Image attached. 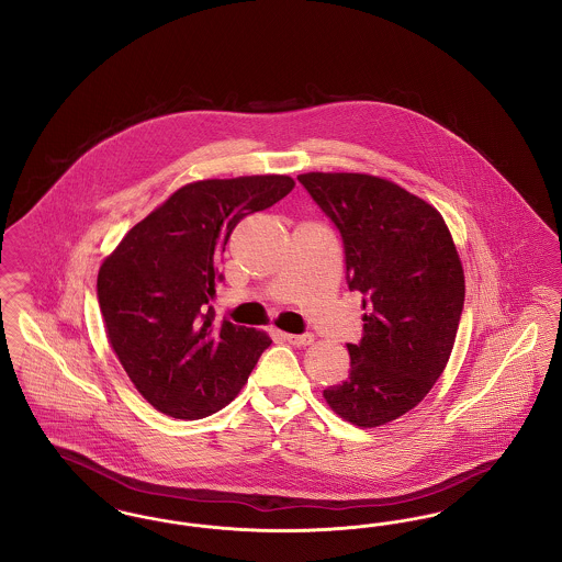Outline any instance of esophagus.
I'll return each mask as SVG.
<instances>
[{
    "mask_svg": "<svg viewBox=\"0 0 562 562\" xmlns=\"http://www.w3.org/2000/svg\"><path fill=\"white\" fill-rule=\"evenodd\" d=\"M282 337H284V341H289L291 346H296V348H305V346H312V344H314V335H310V333H305V335L284 333Z\"/></svg>",
    "mask_w": 562,
    "mask_h": 562,
    "instance_id": "esophagus-1",
    "label": "esophagus"
}]
</instances>
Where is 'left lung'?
<instances>
[{
	"instance_id": "1",
	"label": "left lung",
	"mask_w": 562,
	"mask_h": 562,
	"mask_svg": "<svg viewBox=\"0 0 562 562\" xmlns=\"http://www.w3.org/2000/svg\"><path fill=\"white\" fill-rule=\"evenodd\" d=\"M337 225L351 291L364 294V337L348 344L349 376L322 392L358 428L415 408L445 371L465 278L453 236L431 204L364 172L296 177Z\"/></svg>"
}]
</instances>
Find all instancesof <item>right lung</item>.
<instances>
[{
	"instance_id": "obj_1",
	"label": "right lung",
	"mask_w": 562,
	"mask_h": 562,
	"mask_svg": "<svg viewBox=\"0 0 562 562\" xmlns=\"http://www.w3.org/2000/svg\"><path fill=\"white\" fill-rule=\"evenodd\" d=\"M286 175L188 183L122 238L99 269L109 346L138 394L175 419L209 417L240 394L268 333L214 322L216 266L234 227L293 191Z\"/></svg>"
}]
</instances>
